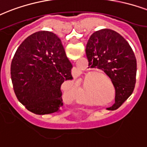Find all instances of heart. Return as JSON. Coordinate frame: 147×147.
<instances>
[{
	"label": "heart",
	"instance_id": "b5f03b06",
	"mask_svg": "<svg viewBox=\"0 0 147 147\" xmlns=\"http://www.w3.org/2000/svg\"><path fill=\"white\" fill-rule=\"evenodd\" d=\"M87 78H88V77L86 76V78H85V81H86ZM90 80L91 79L89 78L88 82L90 81ZM92 83H93V82H92ZM94 84H96V88H94L93 95L98 99V101L102 102L104 101H106V99H109V98H110V96L113 94V91H112V89L110 88H109V86H106V84L105 82L97 79L96 83ZM87 88H88V86L85 85V84L82 86V89H84V90L87 89ZM78 89V86H75L74 91H76ZM78 101H79V102H81V103L84 104V105H86V106H94V105H96V104L92 102H91V101H88L87 99H82V98H79Z\"/></svg>",
	"mask_w": 147,
	"mask_h": 147
}]
</instances>
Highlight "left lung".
Listing matches in <instances>:
<instances>
[{"mask_svg":"<svg viewBox=\"0 0 147 147\" xmlns=\"http://www.w3.org/2000/svg\"><path fill=\"white\" fill-rule=\"evenodd\" d=\"M89 68L102 69L110 78L116 90L119 108L133 93L136 84V59L133 49L121 34L111 29L94 32L86 45Z\"/></svg>","mask_w":147,"mask_h":147,"instance_id":"obj_1","label":"left lung"}]
</instances>
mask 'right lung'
<instances>
[{"mask_svg":"<svg viewBox=\"0 0 147 147\" xmlns=\"http://www.w3.org/2000/svg\"><path fill=\"white\" fill-rule=\"evenodd\" d=\"M71 68L55 34L35 32L20 45L11 62L14 93L19 102L33 113L59 112L63 106L61 86L73 79Z\"/></svg>","mask_w":147,"mask_h":147,"instance_id":"obj_1","label":"right lung"}]
</instances>
